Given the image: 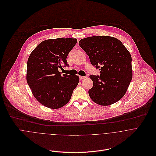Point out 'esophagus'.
<instances>
[{
    "instance_id": "obj_1",
    "label": "esophagus",
    "mask_w": 156,
    "mask_h": 156,
    "mask_svg": "<svg viewBox=\"0 0 156 156\" xmlns=\"http://www.w3.org/2000/svg\"><path fill=\"white\" fill-rule=\"evenodd\" d=\"M85 78H87V76H79V79H80V80H82V79H85Z\"/></svg>"
}]
</instances>
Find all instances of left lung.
I'll return each mask as SVG.
<instances>
[{"mask_svg":"<svg viewBox=\"0 0 156 156\" xmlns=\"http://www.w3.org/2000/svg\"><path fill=\"white\" fill-rule=\"evenodd\" d=\"M79 44L100 73L99 76H89L93 82L88 91L92 100L102 106L119 101L132 79V57L128 50L119 40L107 36L85 38Z\"/></svg>","mask_w":156,"mask_h":156,"instance_id":"left-lung-1","label":"left lung"}]
</instances>
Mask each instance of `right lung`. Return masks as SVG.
Returning <instances> with one entry per match:
<instances>
[{
    "label": "right lung",
    "instance_id": "right-lung-1",
    "mask_svg": "<svg viewBox=\"0 0 156 156\" xmlns=\"http://www.w3.org/2000/svg\"><path fill=\"white\" fill-rule=\"evenodd\" d=\"M76 38L47 40L38 45L27 63V82L35 98L50 109H59L71 99L79 77L59 71L68 67L67 58Z\"/></svg>",
    "mask_w": 156,
    "mask_h": 156
}]
</instances>
